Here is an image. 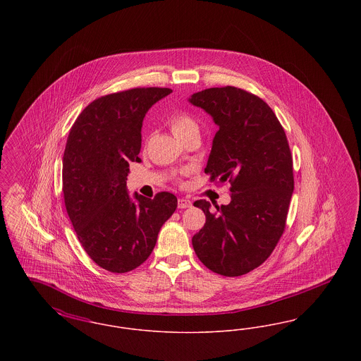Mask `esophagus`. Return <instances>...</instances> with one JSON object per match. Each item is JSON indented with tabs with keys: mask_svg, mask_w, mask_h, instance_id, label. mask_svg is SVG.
Instances as JSON below:
<instances>
[{
	"mask_svg": "<svg viewBox=\"0 0 361 361\" xmlns=\"http://www.w3.org/2000/svg\"><path fill=\"white\" fill-rule=\"evenodd\" d=\"M190 206H192V203H190V200H188V199H185V197L178 199V208L184 209V208H188Z\"/></svg>",
	"mask_w": 361,
	"mask_h": 361,
	"instance_id": "34e87169",
	"label": "esophagus"
}]
</instances>
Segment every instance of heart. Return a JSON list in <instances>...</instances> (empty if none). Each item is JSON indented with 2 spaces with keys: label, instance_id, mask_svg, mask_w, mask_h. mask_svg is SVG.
Masks as SVG:
<instances>
[{
  "label": "heart",
  "instance_id": "obj_1",
  "mask_svg": "<svg viewBox=\"0 0 361 361\" xmlns=\"http://www.w3.org/2000/svg\"><path fill=\"white\" fill-rule=\"evenodd\" d=\"M173 134L180 140L192 133H199V124L188 114H178L171 121Z\"/></svg>",
  "mask_w": 361,
  "mask_h": 361
}]
</instances>
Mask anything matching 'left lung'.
<instances>
[{
    "instance_id": "obj_1",
    "label": "left lung",
    "mask_w": 361,
    "mask_h": 361,
    "mask_svg": "<svg viewBox=\"0 0 361 361\" xmlns=\"http://www.w3.org/2000/svg\"><path fill=\"white\" fill-rule=\"evenodd\" d=\"M188 102L219 127L204 173L211 183L231 184V202L215 212L206 200L193 203L206 224L192 245L212 272L245 275L271 256L286 227L293 192L288 140L271 106L240 87H209Z\"/></svg>"
}]
</instances>
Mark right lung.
I'll use <instances>...</instances> for the list:
<instances>
[{"label":"right lung","mask_w":361,"mask_h":361,"mask_svg":"<svg viewBox=\"0 0 361 361\" xmlns=\"http://www.w3.org/2000/svg\"><path fill=\"white\" fill-rule=\"evenodd\" d=\"M169 87H135L89 104L70 130L63 154L65 206L87 256L124 274L143 264L158 233L177 208V197L154 199L127 189L130 162H140L142 123Z\"/></svg>","instance_id":"right-lung-1"}]
</instances>
